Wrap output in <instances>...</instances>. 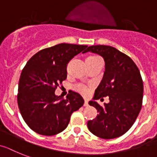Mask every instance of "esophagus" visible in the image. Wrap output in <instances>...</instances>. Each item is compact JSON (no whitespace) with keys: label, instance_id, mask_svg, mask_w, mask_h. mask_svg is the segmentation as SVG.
I'll return each instance as SVG.
<instances>
[{"label":"esophagus","instance_id":"obj_1","mask_svg":"<svg viewBox=\"0 0 157 157\" xmlns=\"http://www.w3.org/2000/svg\"><path fill=\"white\" fill-rule=\"evenodd\" d=\"M89 105V102H88V101H85V104H84V106H88Z\"/></svg>","mask_w":157,"mask_h":157}]
</instances>
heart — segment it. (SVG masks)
Wrapping results in <instances>:
<instances>
[{
    "label": "heart",
    "instance_id": "b5f03b06",
    "mask_svg": "<svg viewBox=\"0 0 157 157\" xmlns=\"http://www.w3.org/2000/svg\"><path fill=\"white\" fill-rule=\"evenodd\" d=\"M93 57H98V56H89L88 58H93ZM76 90L79 91L81 94L85 95V96H87V95L89 94V92H90V89L86 86H84V85H79L76 87Z\"/></svg>",
    "mask_w": 157,
    "mask_h": 157
}]
</instances>
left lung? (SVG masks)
I'll list each match as a JSON object with an SVG mask.
<instances>
[{
	"label": "left lung",
	"mask_w": 157,
	"mask_h": 157,
	"mask_svg": "<svg viewBox=\"0 0 157 157\" xmlns=\"http://www.w3.org/2000/svg\"><path fill=\"white\" fill-rule=\"evenodd\" d=\"M97 53L104 58L105 71L89 102L98 112L88 121L89 131L103 139H114L124 135L132 126L142 107L143 81L133 60L112 46H89L85 52ZM84 52V53H85ZM109 96V102L101 107L95 101Z\"/></svg>",
	"instance_id": "left-lung-1"
}]
</instances>
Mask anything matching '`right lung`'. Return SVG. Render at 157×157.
Masks as SVG:
<instances>
[{
  "label": "right lung",
  "instance_id": "right-lung-1",
  "mask_svg": "<svg viewBox=\"0 0 157 157\" xmlns=\"http://www.w3.org/2000/svg\"><path fill=\"white\" fill-rule=\"evenodd\" d=\"M87 45L62 44L44 48L32 56L20 76L17 103L28 126L36 133L53 136L64 131L72 113L84 105V99L69 92L66 99L55 90L67 78V64Z\"/></svg>",
  "mask_w": 157,
  "mask_h": 157
}]
</instances>
